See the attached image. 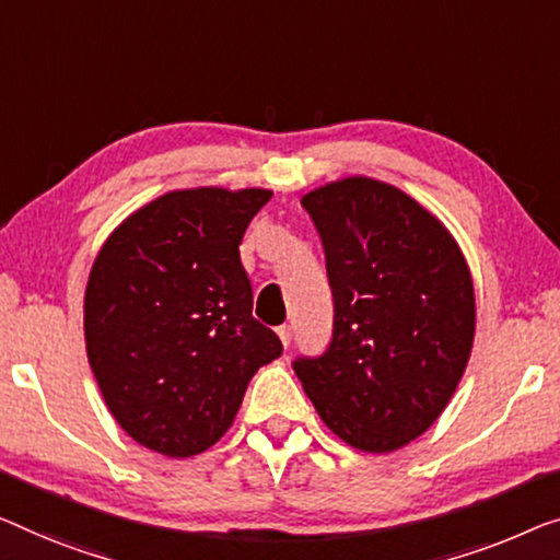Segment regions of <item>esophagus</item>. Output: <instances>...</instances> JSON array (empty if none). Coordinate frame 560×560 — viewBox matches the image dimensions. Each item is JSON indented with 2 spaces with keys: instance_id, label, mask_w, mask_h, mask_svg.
<instances>
[{
  "instance_id": "esophagus-1",
  "label": "esophagus",
  "mask_w": 560,
  "mask_h": 560,
  "mask_svg": "<svg viewBox=\"0 0 560 560\" xmlns=\"http://www.w3.org/2000/svg\"><path fill=\"white\" fill-rule=\"evenodd\" d=\"M277 334H279L281 345H283V347H289V341H291V329H289V327H279V329H277Z\"/></svg>"
}]
</instances>
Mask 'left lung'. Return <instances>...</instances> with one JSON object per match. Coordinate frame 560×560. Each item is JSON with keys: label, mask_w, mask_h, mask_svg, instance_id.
I'll list each match as a JSON object with an SVG mask.
<instances>
[{"label": "left lung", "mask_w": 560, "mask_h": 560, "mask_svg": "<svg viewBox=\"0 0 560 560\" xmlns=\"http://www.w3.org/2000/svg\"><path fill=\"white\" fill-rule=\"evenodd\" d=\"M302 206L327 254L334 337L294 372L334 435L395 453L432 428L460 385L478 316L470 266L445 223L385 180L347 175Z\"/></svg>", "instance_id": "left-lung-1"}]
</instances>
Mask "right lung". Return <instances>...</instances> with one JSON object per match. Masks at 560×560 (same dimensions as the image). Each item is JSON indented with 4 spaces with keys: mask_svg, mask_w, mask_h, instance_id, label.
Instances as JSON below:
<instances>
[{
    "mask_svg": "<svg viewBox=\"0 0 560 560\" xmlns=\"http://www.w3.org/2000/svg\"><path fill=\"white\" fill-rule=\"evenodd\" d=\"M269 188H178L132 211L85 287V349L107 410L153 453L190 457L223 438L281 341L252 316L238 244Z\"/></svg>",
    "mask_w": 560,
    "mask_h": 560,
    "instance_id": "add662e5",
    "label": "right lung"
}]
</instances>
